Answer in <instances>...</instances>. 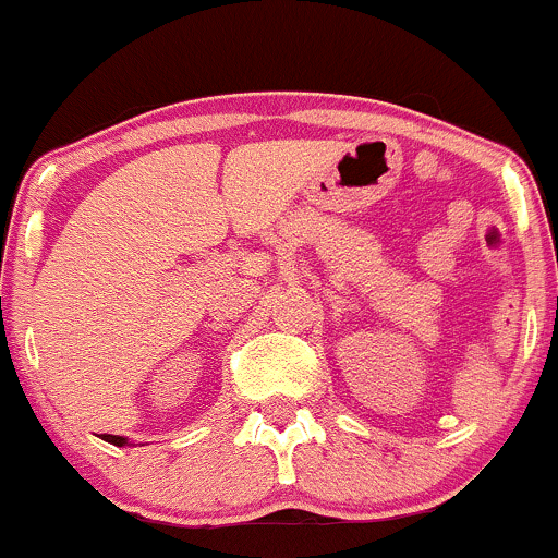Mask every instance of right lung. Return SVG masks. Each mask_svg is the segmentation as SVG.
Returning a JSON list of instances; mask_svg holds the SVG:
<instances>
[{"mask_svg":"<svg viewBox=\"0 0 558 558\" xmlns=\"http://www.w3.org/2000/svg\"><path fill=\"white\" fill-rule=\"evenodd\" d=\"M105 440H107V444L120 446V448H123V446H136V444H133V440L123 438V435H105Z\"/></svg>","mask_w":558,"mask_h":558,"instance_id":"1","label":"right lung"}]
</instances>
